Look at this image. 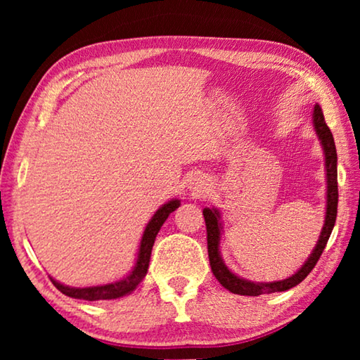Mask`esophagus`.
I'll return each mask as SVG.
<instances>
[{"label": "esophagus", "instance_id": "34e87169", "mask_svg": "<svg viewBox=\"0 0 360 360\" xmlns=\"http://www.w3.org/2000/svg\"><path fill=\"white\" fill-rule=\"evenodd\" d=\"M191 188H192V192L195 193V195H203V192L206 191V187H205V184L202 181H197V182H192V186H191Z\"/></svg>", "mask_w": 360, "mask_h": 360}]
</instances>
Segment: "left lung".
<instances>
[{
    "instance_id": "8db88e82",
    "label": "left lung",
    "mask_w": 360,
    "mask_h": 360,
    "mask_svg": "<svg viewBox=\"0 0 360 360\" xmlns=\"http://www.w3.org/2000/svg\"><path fill=\"white\" fill-rule=\"evenodd\" d=\"M313 125L314 130L318 133V138L321 141L322 149H324L326 155V178H327V208H326V221L324 227L321 230L319 240L316 243L313 252L309 254L307 262L302 265L295 275L283 279V281H273V283H254L248 281L236 276L231 273L227 265L224 264L221 257V251H219V245H221V235H222V225H221V212L216 208H205V224H206V233H208V255H210V265L212 270V275L221 283L225 289L238 295H251L257 297L262 294H273V292H283L295 288L300 284L304 278H307L314 265L318 264L322 251L327 245L330 233L333 230L335 221H337V206H338V182H337V149H335V141L332 136V131L328 129L322 114V109L319 105L314 106L313 111Z\"/></svg>"
}]
</instances>
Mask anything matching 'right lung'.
I'll use <instances>...</instances> for the list:
<instances>
[{"label":"right lung","mask_w":360,"mask_h":360,"mask_svg":"<svg viewBox=\"0 0 360 360\" xmlns=\"http://www.w3.org/2000/svg\"><path fill=\"white\" fill-rule=\"evenodd\" d=\"M179 205H181L179 200L174 198L172 202L165 203L155 211V214L152 216L149 224L146 225L144 229L143 238H141V243H139V249H138L136 264L125 278H122L115 283L92 285V288H70V285L60 284L53 278H51V281L60 292H62V294L68 295L71 298H81V300H89V302L112 300V298H120L124 295H129L130 292H133L138 288V284L143 281L146 273H148L152 246H154L158 230H160V227L163 225V222L167 221L168 216L172 214L176 208H179Z\"/></svg>","instance_id":"1"}]
</instances>
